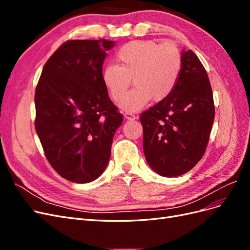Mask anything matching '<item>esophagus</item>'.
<instances>
[{
    "label": "esophagus",
    "instance_id": "1",
    "mask_svg": "<svg viewBox=\"0 0 250 250\" xmlns=\"http://www.w3.org/2000/svg\"><path fill=\"white\" fill-rule=\"evenodd\" d=\"M124 118L126 119V120H135L137 119V117H135L134 115H132V113H130V112H125L124 113Z\"/></svg>",
    "mask_w": 250,
    "mask_h": 250
}]
</instances>
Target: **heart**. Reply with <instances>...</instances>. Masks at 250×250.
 <instances>
[{"instance_id": "b5f03b06", "label": "heart", "mask_w": 250, "mask_h": 250, "mask_svg": "<svg viewBox=\"0 0 250 250\" xmlns=\"http://www.w3.org/2000/svg\"><path fill=\"white\" fill-rule=\"evenodd\" d=\"M116 57L120 65H105L101 79L110 99L118 102L133 78L136 87L120 103V108L127 112L142 109L150 99L156 103L167 99L177 84L183 66L180 52L171 42L133 41L121 47Z\"/></svg>"}]
</instances>
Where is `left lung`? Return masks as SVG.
Here are the masks:
<instances>
[{"mask_svg":"<svg viewBox=\"0 0 250 250\" xmlns=\"http://www.w3.org/2000/svg\"><path fill=\"white\" fill-rule=\"evenodd\" d=\"M181 60L179 79L172 94L140 118L146 161L165 177L183 175L201 160L215 118L206 69L192 50H183Z\"/></svg>","mask_w":250,"mask_h":250,"instance_id":"8db88e82","label":"left lung"}]
</instances>
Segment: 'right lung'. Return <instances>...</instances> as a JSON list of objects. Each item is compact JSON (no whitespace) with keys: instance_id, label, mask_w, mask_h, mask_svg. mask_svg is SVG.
<instances>
[{"instance_id":"add662e5","label":"right lung","mask_w":250,"mask_h":250,"mask_svg":"<svg viewBox=\"0 0 250 250\" xmlns=\"http://www.w3.org/2000/svg\"><path fill=\"white\" fill-rule=\"evenodd\" d=\"M116 42L69 41L44 64L35 89V129L60 176L87 184L104 172L116 130L123 122L101 72Z\"/></svg>"}]
</instances>
